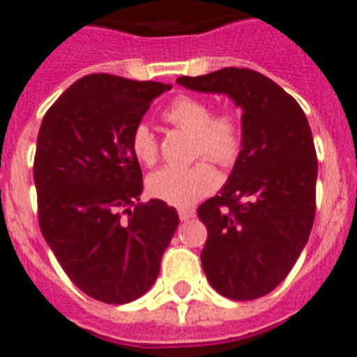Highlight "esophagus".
I'll list each match as a JSON object with an SVG mask.
<instances>
[{"label":"esophagus","mask_w":357,"mask_h":357,"mask_svg":"<svg viewBox=\"0 0 357 357\" xmlns=\"http://www.w3.org/2000/svg\"><path fill=\"white\" fill-rule=\"evenodd\" d=\"M194 218V211L192 208H179V220L181 221H188Z\"/></svg>","instance_id":"1"}]
</instances>
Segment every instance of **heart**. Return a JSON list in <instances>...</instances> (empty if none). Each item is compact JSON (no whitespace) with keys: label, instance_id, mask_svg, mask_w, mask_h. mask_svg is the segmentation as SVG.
<instances>
[{"label":"heart","instance_id":"heart-1","mask_svg":"<svg viewBox=\"0 0 357 357\" xmlns=\"http://www.w3.org/2000/svg\"><path fill=\"white\" fill-rule=\"evenodd\" d=\"M163 118L194 134L192 154L218 165H232L241 154L243 125L232 110L212 114V105L197 96H178L163 110ZM130 151L143 165H154L160 155L158 139L146 123H137L130 134ZM218 187V174L199 161L190 167H167L146 179V190L154 199L172 206H190Z\"/></svg>","mask_w":357,"mask_h":357}]
</instances>
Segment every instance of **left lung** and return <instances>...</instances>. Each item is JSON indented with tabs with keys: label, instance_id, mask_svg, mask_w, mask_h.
Listing matches in <instances>:
<instances>
[{
	"label": "left lung",
	"instance_id": "left-lung-1",
	"mask_svg": "<svg viewBox=\"0 0 357 357\" xmlns=\"http://www.w3.org/2000/svg\"><path fill=\"white\" fill-rule=\"evenodd\" d=\"M196 92L227 94L243 110V146L227 183L199 205L202 265L221 296L261 298L298 261L316 215V149L307 116L278 83L248 68L178 77Z\"/></svg>",
	"mask_w": 357,
	"mask_h": 357
}]
</instances>
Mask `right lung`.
<instances>
[{
	"instance_id": "obj_1",
	"label": "right lung",
	"mask_w": 357,
	"mask_h": 357,
	"mask_svg": "<svg viewBox=\"0 0 357 357\" xmlns=\"http://www.w3.org/2000/svg\"><path fill=\"white\" fill-rule=\"evenodd\" d=\"M170 89L91 74L68 86L41 121L34 158L41 234L72 283L103 303L145 294L178 229L174 206L137 203L143 176L130 151L134 127Z\"/></svg>"
}]
</instances>
